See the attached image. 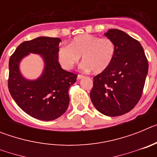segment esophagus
Wrapping results in <instances>:
<instances>
[{"mask_svg":"<svg viewBox=\"0 0 157 157\" xmlns=\"http://www.w3.org/2000/svg\"><path fill=\"white\" fill-rule=\"evenodd\" d=\"M84 78V76H83L82 75H78L77 79L80 80V79H82V78Z\"/></svg>","mask_w":157,"mask_h":157,"instance_id":"34e87169","label":"esophagus"}]
</instances>
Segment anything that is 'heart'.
Masks as SVG:
<instances>
[{"mask_svg": "<svg viewBox=\"0 0 157 157\" xmlns=\"http://www.w3.org/2000/svg\"><path fill=\"white\" fill-rule=\"evenodd\" d=\"M116 52V45L110 38L85 34L75 37L68 45L59 47L57 57L63 68L69 70L79 61L82 56V68L99 74L110 67Z\"/></svg>", "mask_w": 157, "mask_h": 157, "instance_id": "obj_1", "label": "heart"}]
</instances>
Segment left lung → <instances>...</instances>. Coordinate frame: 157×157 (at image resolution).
Returning <instances> with one entry per match:
<instances>
[{
	"mask_svg": "<svg viewBox=\"0 0 157 157\" xmlns=\"http://www.w3.org/2000/svg\"><path fill=\"white\" fill-rule=\"evenodd\" d=\"M105 35L114 41L116 55L109 68L94 77L90 99L103 115L122 116L141 98L149 63L139 41L125 32L110 29Z\"/></svg>",
	"mask_w": 157,
	"mask_h": 157,
	"instance_id": "left-lung-1",
	"label": "left lung"
}]
</instances>
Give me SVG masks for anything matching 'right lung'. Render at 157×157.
Returning a JSON list of instances; mask_svg holds the SVG:
<instances>
[{
	"label": "right lung",
	"mask_w": 157,
	"mask_h": 157,
	"mask_svg": "<svg viewBox=\"0 0 157 157\" xmlns=\"http://www.w3.org/2000/svg\"><path fill=\"white\" fill-rule=\"evenodd\" d=\"M59 37H38L21 43L9 59L8 90L18 106L32 117L44 121L61 116L69 105L68 90L77 75L61 68L58 62ZM30 53L38 54L44 69L37 80L24 78L19 63Z\"/></svg>",
	"instance_id": "obj_1"
}]
</instances>
